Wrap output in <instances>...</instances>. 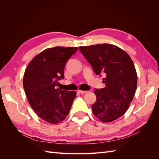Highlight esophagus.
Returning <instances> with one entry per match:
<instances>
[{
  "mask_svg": "<svg viewBox=\"0 0 159 159\" xmlns=\"http://www.w3.org/2000/svg\"><path fill=\"white\" fill-rule=\"evenodd\" d=\"M78 92H79V93H81V94H84V93H87V91H83V90H79V91H78Z\"/></svg>",
  "mask_w": 159,
  "mask_h": 159,
  "instance_id": "esophagus-1",
  "label": "esophagus"
}]
</instances>
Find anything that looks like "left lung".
Returning <instances> with one entry per match:
<instances>
[{"label": "left lung", "mask_w": 159, "mask_h": 159, "mask_svg": "<svg viewBox=\"0 0 159 159\" xmlns=\"http://www.w3.org/2000/svg\"><path fill=\"white\" fill-rule=\"evenodd\" d=\"M79 49L97 75L105 76V87L94 91L93 113L103 122L115 121L126 112L136 92L137 74L133 61L124 50L109 43Z\"/></svg>", "instance_id": "obj_1"}]
</instances>
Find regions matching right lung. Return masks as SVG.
<instances>
[{
	"label": "right lung",
	"mask_w": 159,
	"mask_h": 159,
	"mask_svg": "<svg viewBox=\"0 0 159 159\" xmlns=\"http://www.w3.org/2000/svg\"><path fill=\"white\" fill-rule=\"evenodd\" d=\"M77 47L56 46L43 50L28 64L23 87L29 102L37 115L46 122L56 124L69 114L76 92L59 89L58 80L64 78L67 59Z\"/></svg>",
	"instance_id": "1"
}]
</instances>
